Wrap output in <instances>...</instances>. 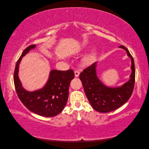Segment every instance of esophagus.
I'll return each instance as SVG.
<instances>
[{
	"mask_svg": "<svg viewBox=\"0 0 149 149\" xmlns=\"http://www.w3.org/2000/svg\"><path fill=\"white\" fill-rule=\"evenodd\" d=\"M79 72L78 71H74V76L75 77H78L79 75Z\"/></svg>",
	"mask_w": 149,
	"mask_h": 149,
	"instance_id": "1",
	"label": "esophagus"
}]
</instances>
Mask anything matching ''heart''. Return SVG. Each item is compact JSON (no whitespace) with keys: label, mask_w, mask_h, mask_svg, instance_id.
<instances>
[{"label":"heart","mask_w":149,"mask_h":149,"mask_svg":"<svg viewBox=\"0 0 149 149\" xmlns=\"http://www.w3.org/2000/svg\"><path fill=\"white\" fill-rule=\"evenodd\" d=\"M94 56H95V53L94 52H91L90 53H89L88 55H87L83 59V64L88 65V64L90 63H91L93 61V60L94 59Z\"/></svg>","instance_id":"heart-1"}]
</instances>
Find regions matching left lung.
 <instances>
[{"label":"left lung","mask_w":149,"mask_h":149,"mask_svg":"<svg viewBox=\"0 0 149 149\" xmlns=\"http://www.w3.org/2000/svg\"><path fill=\"white\" fill-rule=\"evenodd\" d=\"M119 48L124 49L131 60L132 71L129 81L120 86L109 87L101 81L96 73L97 62L86 68L79 74V79L89 102L94 109L102 113L116 110L123 106L128 101L134 89L136 76L134 59L124 46L121 45Z\"/></svg>","instance_id":"1"}]
</instances>
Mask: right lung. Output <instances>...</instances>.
Instances as JSON below:
<instances>
[{"label":"right lung","mask_w":149,"mask_h":149,"mask_svg":"<svg viewBox=\"0 0 149 149\" xmlns=\"http://www.w3.org/2000/svg\"><path fill=\"white\" fill-rule=\"evenodd\" d=\"M35 47L36 45L28 47L18 60L13 76L15 88L20 100L29 110L41 116L53 117L60 114L66 104L70 84L74 77V72L72 70H52L42 88L33 91L26 90L19 77V65L22 58Z\"/></svg>","instance_id":"add662e5"}]
</instances>
